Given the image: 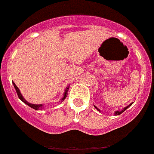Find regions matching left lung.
<instances>
[{
  "label": "left lung",
  "instance_id": "8db88e82",
  "mask_svg": "<svg viewBox=\"0 0 154 154\" xmlns=\"http://www.w3.org/2000/svg\"><path fill=\"white\" fill-rule=\"evenodd\" d=\"M132 104H133V103H130V104L129 105V106H127L124 107V108H123V109H122V110H119V111H116V112H115V115L118 116V115H120L121 113H123V112H124V111H125V110L126 109H128V108H129V107L130 106H132ZM94 107H95V108H96V109H97L98 111H99V112H100V109H98L97 107H96V106H94Z\"/></svg>",
  "mask_w": 154,
  "mask_h": 154
}]
</instances>
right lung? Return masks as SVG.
<instances>
[{"instance_id":"obj_1","label":"right lung","mask_w":154,"mask_h":154,"mask_svg":"<svg viewBox=\"0 0 154 154\" xmlns=\"http://www.w3.org/2000/svg\"><path fill=\"white\" fill-rule=\"evenodd\" d=\"M13 85L14 86V89H15L16 92H17V96H18V98L20 99H21V101L23 102V103H24L25 104H27L28 106L31 107L32 109H36V110H38V109H42V106L43 105L42 104H32V103H29L28 101H26L25 99H24V98L23 97L22 95H21V92H20V90H19V89L17 87V85H15V83L13 82ZM69 86H68L66 89H65V93H64V96L62 97V99H61V102L64 101V99H65V98L67 97V95H68V91H69Z\"/></svg>"}]
</instances>
